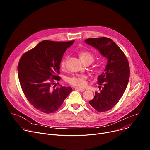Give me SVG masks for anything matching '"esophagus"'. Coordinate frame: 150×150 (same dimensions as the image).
Listing matches in <instances>:
<instances>
[{
	"label": "esophagus",
	"instance_id": "esophagus-1",
	"mask_svg": "<svg viewBox=\"0 0 150 150\" xmlns=\"http://www.w3.org/2000/svg\"><path fill=\"white\" fill-rule=\"evenodd\" d=\"M75 90H77V91H81V92H83V91H85L84 89H82V88H77V87L75 88Z\"/></svg>",
	"mask_w": 150,
	"mask_h": 150
}]
</instances>
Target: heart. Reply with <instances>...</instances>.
<instances>
[{"mask_svg":"<svg viewBox=\"0 0 150 150\" xmlns=\"http://www.w3.org/2000/svg\"><path fill=\"white\" fill-rule=\"evenodd\" d=\"M79 57L81 61L83 63H92L94 60V55L90 52L88 51H82L79 53ZM67 59V58L63 59L60 63V67L62 69L65 68ZM98 67H96V69ZM68 82L73 85V86L76 87L77 88H83L86 86L87 84V77L85 76H74L70 77L68 79Z\"/></svg>","mask_w":150,"mask_h":150,"instance_id":"b5f03b06","label":"heart"}]
</instances>
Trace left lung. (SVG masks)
Masks as SVG:
<instances>
[{"mask_svg":"<svg viewBox=\"0 0 150 150\" xmlns=\"http://www.w3.org/2000/svg\"><path fill=\"white\" fill-rule=\"evenodd\" d=\"M85 41L108 59L105 69L98 77V83L103 87L101 89L99 86L100 92H96L94 98L89 101L97 112H106L118 103L126 88L130 75L129 62L123 51L109 38H90Z\"/></svg>","mask_w":150,"mask_h":150,"instance_id":"obj_1","label":"left lung"}]
</instances>
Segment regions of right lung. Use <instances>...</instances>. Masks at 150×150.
<instances>
[{
	"instance_id": "right-lung-1",
	"label": "right lung",
	"mask_w": 150,
	"mask_h": 150,
	"mask_svg": "<svg viewBox=\"0 0 150 150\" xmlns=\"http://www.w3.org/2000/svg\"><path fill=\"white\" fill-rule=\"evenodd\" d=\"M74 42L42 41L19 60L18 73L21 88L30 103L42 113L56 112L72 91L70 87L56 88L53 85L60 79L57 75L62 56Z\"/></svg>"
}]
</instances>
